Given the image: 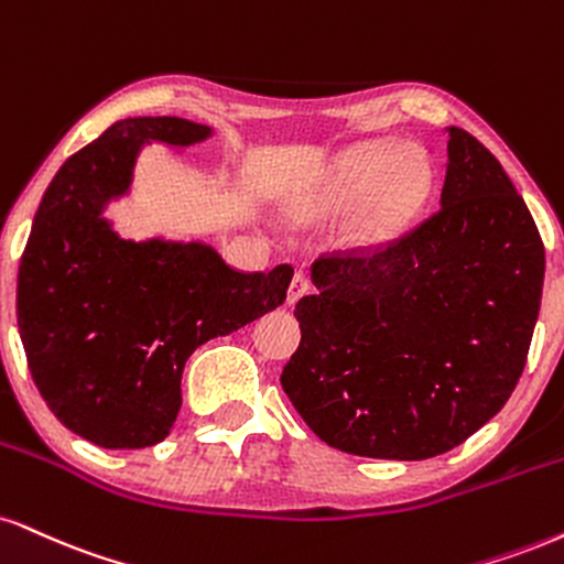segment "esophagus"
Segmentation results:
<instances>
[{
	"instance_id": "34e87169",
	"label": "esophagus",
	"mask_w": 564,
	"mask_h": 564,
	"mask_svg": "<svg viewBox=\"0 0 564 564\" xmlns=\"http://www.w3.org/2000/svg\"><path fill=\"white\" fill-rule=\"evenodd\" d=\"M307 294H310V281L302 273H296L294 278H291V283H289L286 302L289 304H296V302L302 300V296H307Z\"/></svg>"
}]
</instances>
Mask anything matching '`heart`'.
<instances>
[{
  "label": "heart",
  "mask_w": 564,
  "mask_h": 564,
  "mask_svg": "<svg viewBox=\"0 0 564 564\" xmlns=\"http://www.w3.org/2000/svg\"><path fill=\"white\" fill-rule=\"evenodd\" d=\"M433 196V167L423 152H399L391 141H362L336 162L321 207H355L341 234L349 247H383L423 215Z\"/></svg>",
  "instance_id": "obj_1"
}]
</instances>
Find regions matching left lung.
<instances>
[{
  "mask_svg": "<svg viewBox=\"0 0 564 564\" xmlns=\"http://www.w3.org/2000/svg\"><path fill=\"white\" fill-rule=\"evenodd\" d=\"M441 207L402 239L323 254L296 304L302 341L281 372L325 444L429 459L505 406L525 368L544 286V241L505 167L446 128Z\"/></svg>",
  "mask_w": 564,
  "mask_h": 564,
  "instance_id": "obj_1",
  "label": "left lung"
}]
</instances>
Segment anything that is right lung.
Masks as SVG:
<instances>
[{"mask_svg":"<svg viewBox=\"0 0 564 564\" xmlns=\"http://www.w3.org/2000/svg\"><path fill=\"white\" fill-rule=\"evenodd\" d=\"M213 135L183 118H126L67 158L20 257L18 328L54 417L105 449L171 433L192 351L286 300L291 264L241 273L202 241H131L105 220L128 194L141 147Z\"/></svg>","mask_w":564,"mask_h":564,"instance_id":"1","label":"right lung"}]
</instances>
